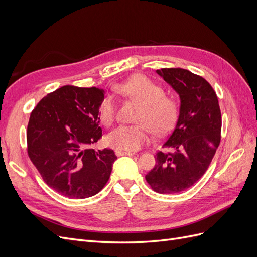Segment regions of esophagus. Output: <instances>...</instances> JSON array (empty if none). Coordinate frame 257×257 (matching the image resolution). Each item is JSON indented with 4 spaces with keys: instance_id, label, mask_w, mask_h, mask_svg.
I'll return each instance as SVG.
<instances>
[{
    "instance_id": "obj_1",
    "label": "esophagus",
    "mask_w": 257,
    "mask_h": 257,
    "mask_svg": "<svg viewBox=\"0 0 257 257\" xmlns=\"http://www.w3.org/2000/svg\"><path fill=\"white\" fill-rule=\"evenodd\" d=\"M115 155L116 157H123V155H128V157H134L135 153L133 152H126V151H115Z\"/></svg>"
}]
</instances>
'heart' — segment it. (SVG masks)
<instances>
[{"mask_svg":"<svg viewBox=\"0 0 257 257\" xmlns=\"http://www.w3.org/2000/svg\"><path fill=\"white\" fill-rule=\"evenodd\" d=\"M116 93L138 105L132 125H121L106 136V144L118 151H136L154 135L166 134L173 127L178 115V103L164 94L160 84L145 76H134L114 87ZM116 105L111 96L105 97L98 108L99 120L110 126L115 120Z\"/></svg>","mask_w":257,"mask_h":257,"instance_id":"b5f03b06","label":"heart"}]
</instances>
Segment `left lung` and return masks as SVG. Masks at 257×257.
<instances>
[{
	"instance_id": "1",
	"label": "left lung",
	"mask_w": 257,
	"mask_h": 257,
	"mask_svg": "<svg viewBox=\"0 0 257 257\" xmlns=\"http://www.w3.org/2000/svg\"><path fill=\"white\" fill-rule=\"evenodd\" d=\"M157 73L180 97L174 131L163 144L170 152L155 154V165L146 175L153 191L182 192L203 177L221 142L219 100L203 77L183 68H161Z\"/></svg>"
}]
</instances>
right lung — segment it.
<instances>
[{"label": "right lung", "instance_id": "add662e5", "mask_svg": "<svg viewBox=\"0 0 257 257\" xmlns=\"http://www.w3.org/2000/svg\"><path fill=\"white\" fill-rule=\"evenodd\" d=\"M105 92L64 85L41 99L30 115L28 154L48 186L68 198L95 195L116 160L111 149L91 146L102 137L98 108Z\"/></svg>", "mask_w": 257, "mask_h": 257}]
</instances>
